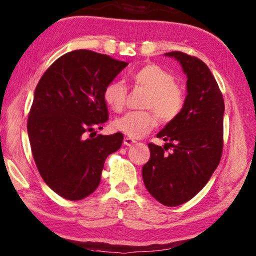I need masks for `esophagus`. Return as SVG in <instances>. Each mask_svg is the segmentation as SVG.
Returning <instances> with one entry per match:
<instances>
[{
    "mask_svg": "<svg viewBox=\"0 0 256 256\" xmlns=\"http://www.w3.org/2000/svg\"><path fill=\"white\" fill-rule=\"evenodd\" d=\"M134 142H136L134 139L128 138V136H125V138H124V145L125 146H132Z\"/></svg>",
    "mask_w": 256,
    "mask_h": 256,
    "instance_id": "34e87169",
    "label": "esophagus"
}]
</instances>
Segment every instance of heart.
Listing matches in <instances>:
<instances>
[{
  "instance_id": "obj_1",
  "label": "heart",
  "mask_w": 256,
  "mask_h": 256,
  "mask_svg": "<svg viewBox=\"0 0 256 256\" xmlns=\"http://www.w3.org/2000/svg\"><path fill=\"white\" fill-rule=\"evenodd\" d=\"M131 81L136 87L144 88L147 94L142 106L147 110L130 111L114 122V128L131 138H142L156 128L158 116L169 122L178 116L184 106V92L175 82L170 72L156 64H147L133 72ZM128 88L120 81L106 84L103 98L114 112H120L126 103Z\"/></svg>"
}]
</instances>
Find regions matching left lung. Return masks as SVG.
Wrapping results in <instances>:
<instances>
[{
    "instance_id": "8db88e82",
    "label": "left lung",
    "mask_w": 256,
    "mask_h": 256,
    "mask_svg": "<svg viewBox=\"0 0 256 256\" xmlns=\"http://www.w3.org/2000/svg\"><path fill=\"white\" fill-rule=\"evenodd\" d=\"M188 76L184 106L158 133L164 147L150 142V158L142 167L146 189L166 206H176L196 196L214 174L222 154L224 98L203 61L183 52H168ZM172 149L170 152L168 150Z\"/></svg>"
}]
</instances>
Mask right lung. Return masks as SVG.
<instances>
[{
    "label": "right lung",
    "mask_w": 256,
    "mask_h": 256,
    "mask_svg": "<svg viewBox=\"0 0 256 256\" xmlns=\"http://www.w3.org/2000/svg\"><path fill=\"white\" fill-rule=\"evenodd\" d=\"M128 62L89 50L56 59L39 80L28 118V134L38 172L58 195L80 200L98 186L104 161L124 136L86 139L109 120L103 92Z\"/></svg>",
    "instance_id": "right-lung-1"
}]
</instances>
